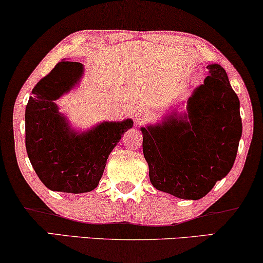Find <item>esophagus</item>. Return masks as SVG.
I'll return each mask as SVG.
<instances>
[{"label":"esophagus","instance_id":"obj_1","mask_svg":"<svg viewBox=\"0 0 263 263\" xmlns=\"http://www.w3.org/2000/svg\"><path fill=\"white\" fill-rule=\"evenodd\" d=\"M149 116H151L149 111H147V110H140L136 112V120H138L139 122L147 121L149 118Z\"/></svg>","mask_w":263,"mask_h":263}]
</instances>
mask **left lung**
Returning a JSON list of instances; mask_svg holds the SVG:
<instances>
[{
    "mask_svg": "<svg viewBox=\"0 0 263 263\" xmlns=\"http://www.w3.org/2000/svg\"><path fill=\"white\" fill-rule=\"evenodd\" d=\"M194 89L184 111L170 109L161 122L141 127L142 151L154 188L199 200L229 174L242 138L239 99L221 66Z\"/></svg>",
    "mask_w": 263,
    "mask_h": 263,
    "instance_id": "obj_1",
    "label": "left lung"
}]
</instances>
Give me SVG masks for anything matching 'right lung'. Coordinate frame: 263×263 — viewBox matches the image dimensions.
<instances>
[{"label":"right lung","mask_w":263,"mask_h":263,"mask_svg":"<svg viewBox=\"0 0 263 263\" xmlns=\"http://www.w3.org/2000/svg\"><path fill=\"white\" fill-rule=\"evenodd\" d=\"M84 64L62 60L43 78L28 99L25 132L28 159L35 174L52 192L82 194L95 190L106 160L132 118L103 121L87 130H77L56 100L80 84Z\"/></svg>","instance_id":"add662e5"}]
</instances>
